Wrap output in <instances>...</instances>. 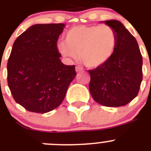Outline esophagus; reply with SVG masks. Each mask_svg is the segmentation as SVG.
I'll return each mask as SVG.
<instances>
[{
    "mask_svg": "<svg viewBox=\"0 0 151 151\" xmlns=\"http://www.w3.org/2000/svg\"><path fill=\"white\" fill-rule=\"evenodd\" d=\"M82 69H82L81 66H76V71L77 73H78V72H80V71H82Z\"/></svg>",
    "mask_w": 151,
    "mask_h": 151,
    "instance_id": "34e87169",
    "label": "esophagus"
}]
</instances>
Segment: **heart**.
Listing matches in <instances>:
<instances>
[{
    "instance_id": "b5f03b06",
    "label": "heart",
    "mask_w": 151,
    "mask_h": 151,
    "mask_svg": "<svg viewBox=\"0 0 151 151\" xmlns=\"http://www.w3.org/2000/svg\"><path fill=\"white\" fill-rule=\"evenodd\" d=\"M116 45V33L110 26H79L68 31L64 42L58 44L57 48L69 59H76L77 54H79L85 66L97 68L111 58Z\"/></svg>"
}]
</instances>
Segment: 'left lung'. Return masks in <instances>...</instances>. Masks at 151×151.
I'll use <instances>...</instances> for the list:
<instances>
[{"label":"left lung","mask_w":151,"mask_h":151,"mask_svg":"<svg viewBox=\"0 0 151 151\" xmlns=\"http://www.w3.org/2000/svg\"><path fill=\"white\" fill-rule=\"evenodd\" d=\"M104 22L116 33V48L107 62L88 70L89 91L97 103L117 107L128 104L138 95L143 61L138 42L122 22L115 19Z\"/></svg>","instance_id":"obj_1"}]
</instances>
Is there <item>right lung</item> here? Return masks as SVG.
Masks as SVG:
<instances>
[{
    "label": "right lung",
    "mask_w": 151,
    "mask_h": 151,
    "mask_svg": "<svg viewBox=\"0 0 151 151\" xmlns=\"http://www.w3.org/2000/svg\"><path fill=\"white\" fill-rule=\"evenodd\" d=\"M63 23L36 24L15 40L7 62V83L13 99L28 111L45 113L61 104L76 76L64 65L57 42Z\"/></svg>",
    "instance_id": "1"
}]
</instances>
